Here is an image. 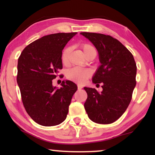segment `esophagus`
Here are the masks:
<instances>
[{"label": "esophagus", "mask_w": 155, "mask_h": 155, "mask_svg": "<svg viewBox=\"0 0 155 155\" xmlns=\"http://www.w3.org/2000/svg\"><path fill=\"white\" fill-rule=\"evenodd\" d=\"M78 90H81V89L82 88V86L81 85V84H78Z\"/></svg>", "instance_id": "obj_1"}]
</instances>
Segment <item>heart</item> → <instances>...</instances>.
Listing matches in <instances>:
<instances>
[{
    "instance_id": "b5f03b06",
    "label": "heart",
    "mask_w": 155,
    "mask_h": 155,
    "mask_svg": "<svg viewBox=\"0 0 155 155\" xmlns=\"http://www.w3.org/2000/svg\"><path fill=\"white\" fill-rule=\"evenodd\" d=\"M82 48L85 56H87L92 51L95 50L94 48L91 44H82ZM71 50V47H70V46H67L63 50L61 58V62L63 65H66L68 64V58ZM91 76H92L91 70L88 68H82L80 67L73 68L66 72V77L68 79L82 84L84 83L87 81V80L90 78Z\"/></svg>"
}]
</instances>
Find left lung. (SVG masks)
I'll return each instance as SVG.
<instances>
[{
    "mask_svg": "<svg viewBox=\"0 0 155 155\" xmlns=\"http://www.w3.org/2000/svg\"><path fill=\"white\" fill-rule=\"evenodd\" d=\"M98 51L101 65L92 82L103 90L84 87L87 98L84 107L88 117L101 124H112L126 111L136 85L137 66L133 54L115 38L103 34L81 32Z\"/></svg>",
    "mask_w": 155,
    "mask_h": 155,
    "instance_id": "left-lung-1",
    "label": "left lung"
}]
</instances>
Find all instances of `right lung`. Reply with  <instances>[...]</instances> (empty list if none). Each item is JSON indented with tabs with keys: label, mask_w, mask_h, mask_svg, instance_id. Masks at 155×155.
I'll list each match as a JSON object with an SVG mask.
<instances>
[{
	"label": "right lung",
	"mask_w": 155,
	"mask_h": 155,
	"mask_svg": "<svg viewBox=\"0 0 155 155\" xmlns=\"http://www.w3.org/2000/svg\"><path fill=\"white\" fill-rule=\"evenodd\" d=\"M77 32L44 36L27 46L18 58L17 82L29 116L38 124L53 126L66 118L68 108L78 87L70 80L61 88L52 85L63 68L61 54Z\"/></svg>",
	"instance_id": "add662e5"
}]
</instances>
